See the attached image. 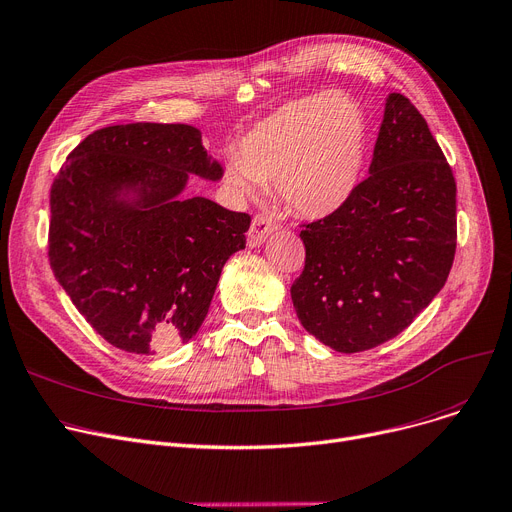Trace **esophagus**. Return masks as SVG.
Wrapping results in <instances>:
<instances>
[{
	"instance_id": "34e87169",
	"label": "esophagus",
	"mask_w": 512,
	"mask_h": 512,
	"mask_svg": "<svg viewBox=\"0 0 512 512\" xmlns=\"http://www.w3.org/2000/svg\"><path fill=\"white\" fill-rule=\"evenodd\" d=\"M277 229V225H275V221L270 219L268 215H256L254 217V221H252V225H250V229H248V246L250 248H256V246H260L264 239L273 233Z\"/></svg>"
}]
</instances>
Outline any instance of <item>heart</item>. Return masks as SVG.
<instances>
[{
    "label": "heart",
    "instance_id": "obj_1",
    "mask_svg": "<svg viewBox=\"0 0 512 512\" xmlns=\"http://www.w3.org/2000/svg\"><path fill=\"white\" fill-rule=\"evenodd\" d=\"M366 153L364 107L343 93L314 95L260 119L239 142L227 179L246 196L275 184L293 213L324 219L355 194Z\"/></svg>",
    "mask_w": 512,
    "mask_h": 512
}]
</instances>
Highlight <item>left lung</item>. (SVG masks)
<instances>
[{
    "label": "left lung",
    "mask_w": 512,
    "mask_h": 512,
    "mask_svg": "<svg viewBox=\"0 0 512 512\" xmlns=\"http://www.w3.org/2000/svg\"><path fill=\"white\" fill-rule=\"evenodd\" d=\"M299 237L306 264L291 299L302 326L330 349H374L428 308L455 260L457 184L407 97L388 95L370 175L351 200Z\"/></svg>",
    "instance_id": "8db88e82"
}]
</instances>
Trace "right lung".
Here are the masks:
<instances>
[{"label": "right lung", "instance_id": "obj_1", "mask_svg": "<svg viewBox=\"0 0 512 512\" xmlns=\"http://www.w3.org/2000/svg\"><path fill=\"white\" fill-rule=\"evenodd\" d=\"M219 179L200 130L126 124L88 134L49 192V264L72 304L113 347L148 355L188 343L223 264L246 248L248 213L194 196L188 175ZM132 191L135 200L123 196Z\"/></svg>", "mask_w": 512, "mask_h": 512}]
</instances>
